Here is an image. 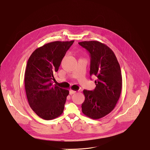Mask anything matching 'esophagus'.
<instances>
[{"mask_svg":"<svg viewBox=\"0 0 150 150\" xmlns=\"http://www.w3.org/2000/svg\"><path fill=\"white\" fill-rule=\"evenodd\" d=\"M76 91H74V90H69V93H70L71 95H72V94H74V93H76Z\"/></svg>","mask_w":150,"mask_h":150,"instance_id":"esophagus-1","label":"esophagus"}]
</instances>
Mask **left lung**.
Returning <instances> with one entry per match:
<instances>
[{
    "label": "left lung",
    "instance_id": "obj_1",
    "mask_svg": "<svg viewBox=\"0 0 150 150\" xmlns=\"http://www.w3.org/2000/svg\"><path fill=\"white\" fill-rule=\"evenodd\" d=\"M78 43L90 54V76L97 77L93 91L83 90L85 100L81 104L82 112L91 119H98L111 112L120 98L122 87L120 67L112 50L103 43L98 41Z\"/></svg>",
    "mask_w": 150,
    "mask_h": 150
}]
</instances>
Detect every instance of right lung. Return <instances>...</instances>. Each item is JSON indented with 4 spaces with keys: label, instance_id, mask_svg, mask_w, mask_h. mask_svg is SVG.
I'll use <instances>...</instances> for the list:
<instances>
[{
    "label": "right lung",
    "instance_id": "right-lung-1",
    "mask_svg": "<svg viewBox=\"0 0 150 150\" xmlns=\"http://www.w3.org/2000/svg\"><path fill=\"white\" fill-rule=\"evenodd\" d=\"M74 40L56 41L36 49L28 59L24 86L29 105L45 120L62 115L69 91L54 86L52 80L61 62Z\"/></svg>",
    "mask_w": 150,
    "mask_h": 150
}]
</instances>
